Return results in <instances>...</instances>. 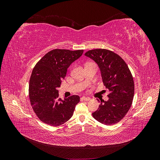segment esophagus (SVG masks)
Segmentation results:
<instances>
[{"label":"esophagus","mask_w":160,"mask_h":160,"mask_svg":"<svg viewBox=\"0 0 160 160\" xmlns=\"http://www.w3.org/2000/svg\"><path fill=\"white\" fill-rule=\"evenodd\" d=\"M82 101H88L90 100V98H85V97H82V98H81Z\"/></svg>","instance_id":"esophagus-1"}]
</instances>
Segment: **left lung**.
Listing matches in <instances>:
<instances>
[{
    "mask_svg": "<svg viewBox=\"0 0 160 160\" xmlns=\"http://www.w3.org/2000/svg\"><path fill=\"white\" fill-rule=\"evenodd\" d=\"M85 55L98 65L103 83L109 91L108 101L101 100L98 109L92 115L105 125L117 123L125 117L132 104L134 81L132 72L122 58L111 51L96 49L86 52Z\"/></svg>",
    "mask_w": 160,
    "mask_h": 160,
    "instance_id": "obj_1",
    "label": "left lung"
}]
</instances>
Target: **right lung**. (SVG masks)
<instances>
[{
    "label": "right lung",
    "instance_id": "1",
    "mask_svg": "<svg viewBox=\"0 0 160 160\" xmlns=\"http://www.w3.org/2000/svg\"><path fill=\"white\" fill-rule=\"evenodd\" d=\"M83 50L54 49L43 56L32 70L29 81L28 94L31 105L42 122L51 126H59L73 114L79 102L78 95L62 100L59 91L68 67L82 55Z\"/></svg>",
    "mask_w": 160,
    "mask_h": 160
}]
</instances>
